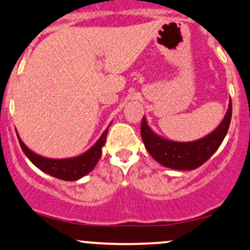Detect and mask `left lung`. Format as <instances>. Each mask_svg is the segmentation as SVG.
Returning <instances> with one entry per match:
<instances>
[{"label":"left lung","instance_id":"left-lung-1","mask_svg":"<svg viewBox=\"0 0 250 250\" xmlns=\"http://www.w3.org/2000/svg\"><path fill=\"white\" fill-rule=\"evenodd\" d=\"M231 120V100L221 123L210 134L190 142H176L157 135L148 125L143 116L141 136L145 147L151 157L163 167L175 170H193L211 157L225 140Z\"/></svg>","mask_w":250,"mask_h":250}]
</instances>
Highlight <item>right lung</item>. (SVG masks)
<instances>
[{"instance_id": "add662e5", "label": "right lung", "mask_w": 250, "mask_h": 250, "mask_svg": "<svg viewBox=\"0 0 250 250\" xmlns=\"http://www.w3.org/2000/svg\"><path fill=\"white\" fill-rule=\"evenodd\" d=\"M108 125V127H109ZM108 128L103 131L100 139L94 143L84 153L77 155L74 157H68V159H49V157L41 156V155L34 153L30 150L23 141L20 139V135L17 134L20 146L25 154V156L30 160L33 165H35L43 173L50 175V176L56 177V179L64 181H76L81 177L90 173L95 168L96 163L99 162L100 157L102 155V147L105 145V139H107Z\"/></svg>"}]
</instances>
